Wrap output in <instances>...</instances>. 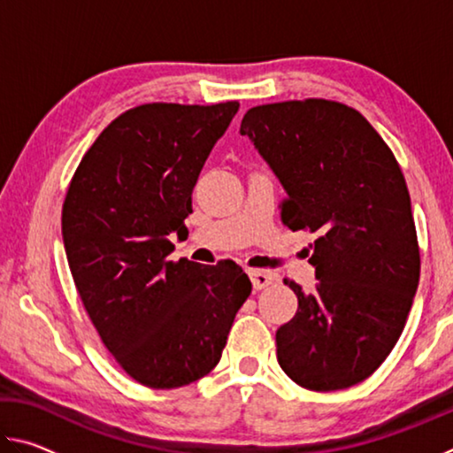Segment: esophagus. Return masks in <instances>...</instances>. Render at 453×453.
Returning a JSON list of instances; mask_svg holds the SVG:
<instances>
[{
    "label": "esophagus",
    "mask_w": 453,
    "mask_h": 453,
    "mask_svg": "<svg viewBox=\"0 0 453 453\" xmlns=\"http://www.w3.org/2000/svg\"><path fill=\"white\" fill-rule=\"evenodd\" d=\"M250 280L254 283V289H264L278 280V275L267 270H250Z\"/></svg>",
    "instance_id": "34e87169"
}]
</instances>
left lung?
Instances as JSON below:
<instances>
[{
	"label": "left lung",
	"mask_w": 453,
	"mask_h": 453,
	"mask_svg": "<svg viewBox=\"0 0 453 453\" xmlns=\"http://www.w3.org/2000/svg\"><path fill=\"white\" fill-rule=\"evenodd\" d=\"M286 189L281 219L318 235L316 289L297 296L278 362L297 386L335 392L378 370L403 332L419 281L410 191L392 150L351 107L257 105L240 127Z\"/></svg>",
	"instance_id": "obj_1"
}]
</instances>
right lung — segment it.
Wrapping results in <instances>:
<instances>
[{
	"mask_svg": "<svg viewBox=\"0 0 453 453\" xmlns=\"http://www.w3.org/2000/svg\"><path fill=\"white\" fill-rule=\"evenodd\" d=\"M240 110L145 104L83 156L61 211L67 264L91 324L142 386L173 389L218 365L251 281L237 264L170 262L191 191Z\"/></svg>",
	"mask_w": 453,
	"mask_h": 453,
	"instance_id": "1",
	"label": "right lung"
}]
</instances>
